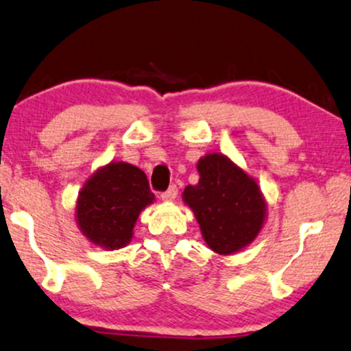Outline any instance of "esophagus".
Wrapping results in <instances>:
<instances>
[{
    "mask_svg": "<svg viewBox=\"0 0 351 351\" xmlns=\"http://www.w3.org/2000/svg\"><path fill=\"white\" fill-rule=\"evenodd\" d=\"M177 192H179V190H177V186L171 185L165 193H161L162 202H174V199L177 198Z\"/></svg>",
    "mask_w": 351,
    "mask_h": 351,
    "instance_id": "34e87169",
    "label": "esophagus"
}]
</instances>
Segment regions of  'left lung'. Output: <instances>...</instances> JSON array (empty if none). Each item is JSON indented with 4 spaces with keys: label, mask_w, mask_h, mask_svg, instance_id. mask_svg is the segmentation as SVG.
Segmentation results:
<instances>
[{
    "label": "left lung",
    "mask_w": 351,
    "mask_h": 351,
    "mask_svg": "<svg viewBox=\"0 0 351 351\" xmlns=\"http://www.w3.org/2000/svg\"><path fill=\"white\" fill-rule=\"evenodd\" d=\"M197 185L185 186L182 199L193 211L203 240L217 254H234L265 227L267 203L258 182L222 153L198 159Z\"/></svg>",
    "instance_id": "8db88e82"
}]
</instances>
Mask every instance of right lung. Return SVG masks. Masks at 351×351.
Returning <instances> with one entry per match:
<instances>
[{"label":"right lung","instance_id":"add662e5","mask_svg":"<svg viewBox=\"0 0 351 351\" xmlns=\"http://www.w3.org/2000/svg\"><path fill=\"white\" fill-rule=\"evenodd\" d=\"M154 202L147 174L134 165L111 161L85 182L75 202V222L88 242L108 252L134 239L140 213Z\"/></svg>","mask_w":351,"mask_h":351}]
</instances>
